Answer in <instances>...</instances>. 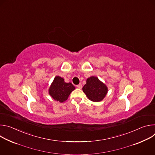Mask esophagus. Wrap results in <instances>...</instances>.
<instances>
[{
	"label": "esophagus",
	"instance_id": "1",
	"mask_svg": "<svg viewBox=\"0 0 155 155\" xmlns=\"http://www.w3.org/2000/svg\"><path fill=\"white\" fill-rule=\"evenodd\" d=\"M77 87L78 88H79V89H81V87H82V84H79L77 85Z\"/></svg>",
	"mask_w": 155,
	"mask_h": 155
}]
</instances>
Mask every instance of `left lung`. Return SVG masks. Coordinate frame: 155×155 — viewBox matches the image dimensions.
I'll list each match as a JSON object with an SVG mask.
<instances>
[{
	"mask_svg": "<svg viewBox=\"0 0 155 155\" xmlns=\"http://www.w3.org/2000/svg\"><path fill=\"white\" fill-rule=\"evenodd\" d=\"M82 90L87 97L93 102L102 101L108 92L107 86L94 76L86 80V83Z\"/></svg>",
	"mask_w": 155,
	"mask_h": 155,
	"instance_id": "left-lung-1",
	"label": "left lung"
}]
</instances>
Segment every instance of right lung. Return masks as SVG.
Here are the masks:
<instances>
[{
    "instance_id": "right-lung-1",
    "label": "right lung",
    "mask_w": 155,
    "mask_h": 155,
    "mask_svg": "<svg viewBox=\"0 0 155 155\" xmlns=\"http://www.w3.org/2000/svg\"><path fill=\"white\" fill-rule=\"evenodd\" d=\"M75 89L71 83H65L64 78L56 76L49 88V94L53 99L59 102L67 100L70 94Z\"/></svg>"
}]
</instances>
